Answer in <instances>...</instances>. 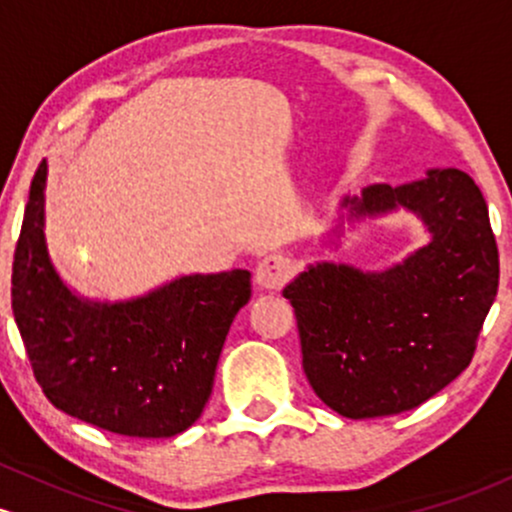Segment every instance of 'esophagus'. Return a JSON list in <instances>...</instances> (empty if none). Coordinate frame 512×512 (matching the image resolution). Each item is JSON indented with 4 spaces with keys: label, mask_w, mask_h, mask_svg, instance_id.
<instances>
[{
    "label": "esophagus",
    "mask_w": 512,
    "mask_h": 512,
    "mask_svg": "<svg viewBox=\"0 0 512 512\" xmlns=\"http://www.w3.org/2000/svg\"><path fill=\"white\" fill-rule=\"evenodd\" d=\"M292 266L285 256L271 254L263 258L256 268V283L266 290H280L285 285V280L290 278Z\"/></svg>",
    "instance_id": "1"
}]
</instances>
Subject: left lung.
<instances>
[{
	"label": "left lung",
	"instance_id": "8db88e82",
	"mask_svg": "<svg viewBox=\"0 0 512 512\" xmlns=\"http://www.w3.org/2000/svg\"><path fill=\"white\" fill-rule=\"evenodd\" d=\"M346 220L416 212L430 241L377 273L314 263L285 287L295 307L302 367L329 409L377 418L416 409L472 363L498 292V246L472 176L430 169L426 179L346 195ZM343 225V217L338 229Z\"/></svg>",
	"mask_w": 512,
	"mask_h": 512
}]
</instances>
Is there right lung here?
<instances>
[{
	"mask_svg": "<svg viewBox=\"0 0 512 512\" xmlns=\"http://www.w3.org/2000/svg\"><path fill=\"white\" fill-rule=\"evenodd\" d=\"M45 176L31 181L11 268V309L55 409L128 438H171L208 404L251 273L183 275L128 302L74 295L45 244Z\"/></svg>",
	"mask_w": 512,
	"mask_h": 512,
	"instance_id": "obj_1",
	"label": "right lung"
}]
</instances>
